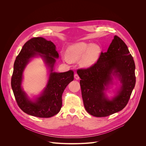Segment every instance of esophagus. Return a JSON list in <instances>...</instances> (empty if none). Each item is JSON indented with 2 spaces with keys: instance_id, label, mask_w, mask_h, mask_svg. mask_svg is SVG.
<instances>
[{
  "instance_id": "esophagus-1",
  "label": "esophagus",
  "mask_w": 146,
  "mask_h": 146,
  "mask_svg": "<svg viewBox=\"0 0 146 146\" xmlns=\"http://www.w3.org/2000/svg\"><path fill=\"white\" fill-rule=\"evenodd\" d=\"M74 78H75L76 80L79 79V75H78L77 73H75V74H74Z\"/></svg>"
}]
</instances>
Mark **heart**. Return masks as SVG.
Here are the masks:
<instances>
[{
    "label": "heart",
    "instance_id": "obj_1",
    "mask_svg": "<svg viewBox=\"0 0 146 146\" xmlns=\"http://www.w3.org/2000/svg\"><path fill=\"white\" fill-rule=\"evenodd\" d=\"M99 52L100 48L98 45L81 42L70 46L67 50L68 57H64V59L67 62H70V60H77L82 57L81 65L89 67L96 62Z\"/></svg>",
    "mask_w": 146,
    "mask_h": 146
}]
</instances>
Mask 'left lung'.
Segmentation results:
<instances>
[{
  "mask_svg": "<svg viewBox=\"0 0 146 146\" xmlns=\"http://www.w3.org/2000/svg\"><path fill=\"white\" fill-rule=\"evenodd\" d=\"M135 68L127 45L115 35L108 51L101 52L95 64L77 70L86 111L94 117H105L124 109L135 86ZM112 74L118 76L122 86L118 95L110 101L106 98L103 91L110 83Z\"/></svg>",
  "mask_w": 146,
  "mask_h": 146,
  "instance_id": "1",
  "label": "left lung"
}]
</instances>
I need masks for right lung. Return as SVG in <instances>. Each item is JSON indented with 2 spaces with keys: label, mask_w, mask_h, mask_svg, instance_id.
Wrapping results in <instances>:
<instances>
[{
  "label": "right lung",
  "mask_w": 146,
  "mask_h": 146,
  "mask_svg": "<svg viewBox=\"0 0 146 146\" xmlns=\"http://www.w3.org/2000/svg\"><path fill=\"white\" fill-rule=\"evenodd\" d=\"M36 55L44 58L51 68V73L43 94L35 102H32L22 90L21 83L26 65L30 58ZM58 57V53L56 50L55 45L42 37H34L26 42L17 57L13 66L11 86L18 105L26 113L39 118H50L60 111L62 106V94L69 83L73 80L74 72L70 70L64 73L52 72L55 58Z\"/></svg>",
  "instance_id": "right-lung-1"
}]
</instances>
